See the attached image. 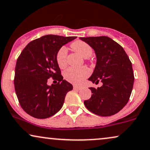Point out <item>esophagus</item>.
<instances>
[{"label": "esophagus", "mask_w": 150, "mask_h": 150, "mask_svg": "<svg viewBox=\"0 0 150 150\" xmlns=\"http://www.w3.org/2000/svg\"><path fill=\"white\" fill-rule=\"evenodd\" d=\"M81 88V86H77V85H73V89L74 90H80V89Z\"/></svg>", "instance_id": "esophagus-1"}]
</instances>
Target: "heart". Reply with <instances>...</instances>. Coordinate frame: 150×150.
Listing matches in <instances>:
<instances>
[{"mask_svg": "<svg viewBox=\"0 0 150 150\" xmlns=\"http://www.w3.org/2000/svg\"><path fill=\"white\" fill-rule=\"evenodd\" d=\"M74 50L85 58H88L92 54L93 48L88 43L81 40H77L71 44ZM56 61L60 68H64L67 65V50L64 46L59 49L56 54ZM91 71L87 67H70L64 71V78L69 82L78 84L90 75Z\"/></svg>", "mask_w": 150, "mask_h": 150, "instance_id": "obj_1", "label": "heart"}]
</instances>
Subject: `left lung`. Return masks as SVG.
<instances>
[{
	"instance_id": "left-lung-1",
	"label": "left lung",
	"mask_w": 150,
	"mask_h": 150,
	"mask_svg": "<svg viewBox=\"0 0 150 150\" xmlns=\"http://www.w3.org/2000/svg\"><path fill=\"white\" fill-rule=\"evenodd\" d=\"M88 43L97 57L93 73L88 80L103 84L97 88L90 87L92 95L85 100L87 109L100 116L114 115L125 107L133 88L134 75L132 62L124 49L111 38L80 37Z\"/></svg>"
}]
</instances>
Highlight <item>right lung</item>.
Returning a JSON list of instances; mask_svg holds the SVG:
<instances>
[{"mask_svg":"<svg viewBox=\"0 0 150 150\" xmlns=\"http://www.w3.org/2000/svg\"><path fill=\"white\" fill-rule=\"evenodd\" d=\"M76 37L45 35L30 41L17 59L14 79L15 91L21 107L28 114L44 119L62 109L68 92L73 89L63 79L56 61L62 45ZM52 77L58 83L48 86Z\"/></svg>","mask_w":150,"mask_h":150,"instance_id":"right-lung-1","label":"right lung"}]
</instances>
